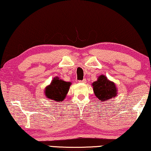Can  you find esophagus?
<instances>
[{
    "label": "esophagus",
    "mask_w": 151,
    "mask_h": 151,
    "mask_svg": "<svg viewBox=\"0 0 151 151\" xmlns=\"http://www.w3.org/2000/svg\"><path fill=\"white\" fill-rule=\"evenodd\" d=\"M79 82H82V83H86V79H84V80H80Z\"/></svg>",
    "instance_id": "34e87169"
}]
</instances>
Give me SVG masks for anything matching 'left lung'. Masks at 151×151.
Masks as SVG:
<instances>
[{"instance_id": "obj_1", "label": "left lung", "mask_w": 151, "mask_h": 151, "mask_svg": "<svg viewBox=\"0 0 151 151\" xmlns=\"http://www.w3.org/2000/svg\"><path fill=\"white\" fill-rule=\"evenodd\" d=\"M92 85L95 96L101 101H108L117 95V89L114 83L109 80L104 75L99 76L97 80L94 82Z\"/></svg>"}]
</instances>
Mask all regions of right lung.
<instances>
[{"label": "right lung", "mask_w": 151, "mask_h": 151, "mask_svg": "<svg viewBox=\"0 0 151 151\" xmlns=\"http://www.w3.org/2000/svg\"><path fill=\"white\" fill-rule=\"evenodd\" d=\"M71 83L60 80L58 77L54 78L49 86L45 87V95L47 99L56 101H62L70 88Z\"/></svg>", "instance_id": "add662e5"}]
</instances>
